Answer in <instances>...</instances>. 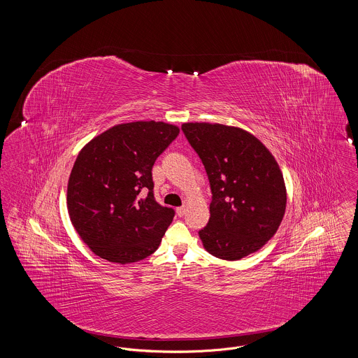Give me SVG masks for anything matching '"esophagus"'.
<instances>
[{"mask_svg":"<svg viewBox=\"0 0 358 358\" xmlns=\"http://www.w3.org/2000/svg\"><path fill=\"white\" fill-rule=\"evenodd\" d=\"M176 212H177V215L181 217V216H184V215H185L187 208H185V206H178V208L176 209Z\"/></svg>","mask_w":358,"mask_h":358,"instance_id":"obj_1","label":"esophagus"}]
</instances>
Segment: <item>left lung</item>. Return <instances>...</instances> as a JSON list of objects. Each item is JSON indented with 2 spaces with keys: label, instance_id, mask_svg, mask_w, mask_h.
<instances>
[{
  "label": "left lung",
  "instance_id": "obj_1",
  "mask_svg": "<svg viewBox=\"0 0 358 358\" xmlns=\"http://www.w3.org/2000/svg\"><path fill=\"white\" fill-rule=\"evenodd\" d=\"M182 131L204 164L213 194L209 222L199 232L205 250L224 260L259 251L276 234L287 204L273 153L235 126L187 122Z\"/></svg>",
  "mask_w": 358,
  "mask_h": 358
}]
</instances>
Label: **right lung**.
Masks as SVG:
<instances>
[{
    "mask_svg": "<svg viewBox=\"0 0 358 358\" xmlns=\"http://www.w3.org/2000/svg\"><path fill=\"white\" fill-rule=\"evenodd\" d=\"M178 133L165 122L120 123L79 152L69 174L67 208L95 255L127 264L155 252L174 210L154 200L152 169Z\"/></svg>",
    "mask_w": 358,
    "mask_h": 358,
    "instance_id": "1",
    "label": "right lung"
}]
</instances>
